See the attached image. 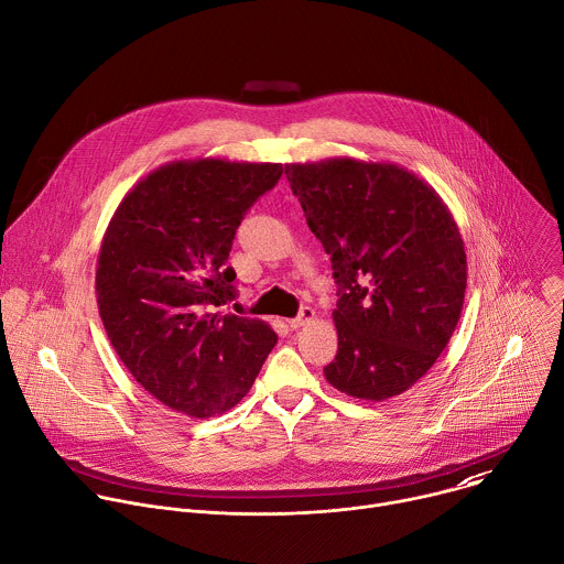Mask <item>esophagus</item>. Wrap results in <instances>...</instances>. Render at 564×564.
Segmentation results:
<instances>
[{"label": "esophagus", "mask_w": 564, "mask_h": 564, "mask_svg": "<svg viewBox=\"0 0 564 564\" xmlns=\"http://www.w3.org/2000/svg\"><path fill=\"white\" fill-rule=\"evenodd\" d=\"M314 310L310 307V305H303L301 307V312H299V316H294V318H290V326L292 328H301V326H305V324H310V321H314Z\"/></svg>", "instance_id": "esophagus-1"}]
</instances>
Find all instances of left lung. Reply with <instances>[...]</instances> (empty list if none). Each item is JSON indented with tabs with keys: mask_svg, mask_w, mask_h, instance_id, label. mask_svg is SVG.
I'll return each mask as SVG.
<instances>
[{
	"mask_svg": "<svg viewBox=\"0 0 564 564\" xmlns=\"http://www.w3.org/2000/svg\"><path fill=\"white\" fill-rule=\"evenodd\" d=\"M307 227L333 261L339 350L328 383L381 401L409 390L453 337L466 292L459 227L440 194L392 163L285 165Z\"/></svg>",
	"mask_w": 564,
	"mask_h": 564,
	"instance_id": "8db88e82",
	"label": "left lung"
}]
</instances>
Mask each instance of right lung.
<instances>
[{"instance_id": "1", "label": "right lung", "mask_w": 564, "mask_h": 564, "mask_svg": "<svg viewBox=\"0 0 564 564\" xmlns=\"http://www.w3.org/2000/svg\"><path fill=\"white\" fill-rule=\"evenodd\" d=\"M281 174L279 163L176 160L142 178L105 231L96 294L107 337L176 413L205 420L236 406L279 339L265 321L212 305L236 296L234 234Z\"/></svg>"}]
</instances>
